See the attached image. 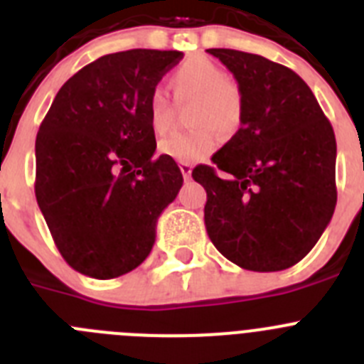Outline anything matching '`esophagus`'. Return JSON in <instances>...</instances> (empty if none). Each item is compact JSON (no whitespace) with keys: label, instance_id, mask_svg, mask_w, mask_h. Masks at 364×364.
Wrapping results in <instances>:
<instances>
[{"label":"esophagus","instance_id":"1","mask_svg":"<svg viewBox=\"0 0 364 364\" xmlns=\"http://www.w3.org/2000/svg\"><path fill=\"white\" fill-rule=\"evenodd\" d=\"M180 171H182V175H184V180H189V178H191L193 166H191V164L182 162V164H180Z\"/></svg>","mask_w":364,"mask_h":364}]
</instances>
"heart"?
I'll return each instance as SVG.
<instances>
[{"instance_id":"b5f03b06","label":"heart","mask_w":364,"mask_h":364,"mask_svg":"<svg viewBox=\"0 0 364 364\" xmlns=\"http://www.w3.org/2000/svg\"><path fill=\"white\" fill-rule=\"evenodd\" d=\"M176 102L195 98L189 124L195 129L176 133L159 144L164 156L176 162H198L218 146V131L224 136L239 133L244 124V95L224 69L204 56L189 58L169 78ZM147 118L154 134H166L173 124V105L164 89L156 87L147 100Z\"/></svg>"}]
</instances>
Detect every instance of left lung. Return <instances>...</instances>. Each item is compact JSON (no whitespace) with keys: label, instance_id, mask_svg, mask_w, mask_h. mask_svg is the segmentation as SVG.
Returning a JSON list of instances; mask_svg holds the SVG:
<instances>
[{"label":"left lung","instance_id":"obj_1","mask_svg":"<svg viewBox=\"0 0 364 364\" xmlns=\"http://www.w3.org/2000/svg\"><path fill=\"white\" fill-rule=\"evenodd\" d=\"M233 73L244 124L193 178L204 186L205 230L228 260L252 272L297 264L332 220L336 134L304 80L259 54L208 49ZM227 173L226 177L218 175Z\"/></svg>","mask_w":364,"mask_h":364}]
</instances>
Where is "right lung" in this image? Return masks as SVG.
<instances>
[{
  "label": "right lung",
  "mask_w": 364,
  "mask_h": 364,
  "mask_svg": "<svg viewBox=\"0 0 364 364\" xmlns=\"http://www.w3.org/2000/svg\"><path fill=\"white\" fill-rule=\"evenodd\" d=\"M184 54H105L58 91L36 136V200L67 264L114 279L151 253L160 213L182 188L156 140L147 100Z\"/></svg>",
  "instance_id": "right-lung-1"
}]
</instances>
